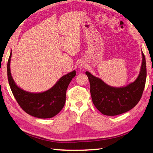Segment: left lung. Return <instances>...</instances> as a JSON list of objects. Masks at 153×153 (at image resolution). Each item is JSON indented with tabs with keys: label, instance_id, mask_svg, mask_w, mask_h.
<instances>
[{
	"label": "left lung",
	"instance_id": "1",
	"mask_svg": "<svg viewBox=\"0 0 153 153\" xmlns=\"http://www.w3.org/2000/svg\"><path fill=\"white\" fill-rule=\"evenodd\" d=\"M143 62L140 74L134 82L125 87L114 88L86 71L90 84L93 104L104 115L116 116L134 108L142 97L146 78L145 57L142 51Z\"/></svg>",
	"mask_w": 153,
	"mask_h": 153
}]
</instances>
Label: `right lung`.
Wrapping results in <instances>:
<instances>
[{
  "mask_svg": "<svg viewBox=\"0 0 153 153\" xmlns=\"http://www.w3.org/2000/svg\"><path fill=\"white\" fill-rule=\"evenodd\" d=\"M7 63V76L14 97L21 108L28 114L39 118H49L57 115L65 105L66 91L69 83L76 75L73 71L62 76L51 88L41 93H30L16 85L11 76L10 63Z\"/></svg>",
  "mask_w": 153,
  "mask_h": 153,
  "instance_id": "obj_1",
  "label": "right lung"
}]
</instances>
